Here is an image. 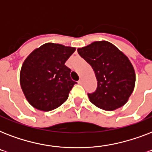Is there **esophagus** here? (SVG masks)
Masks as SVG:
<instances>
[{
	"label": "esophagus",
	"instance_id": "1",
	"mask_svg": "<svg viewBox=\"0 0 152 152\" xmlns=\"http://www.w3.org/2000/svg\"><path fill=\"white\" fill-rule=\"evenodd\" d=\"M78 83L79 84H82V83H83V80H80L78 81Z\"/></svg>",
	"mask_w": 152,
	"mask_h": 152
}]
</instances>
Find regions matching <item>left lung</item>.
<instances>
[{
	"mask_svg": "<svg viewBox=\"0 0 152 152\" xmlns=\"http://www.w3.org/2000/svg\"><path fill=\"white\" fill-rule=\"evenodd\" d=\"M77 51L91 66L97 79L96 91L88 94L91 102L109 111L124 106L136 82L134 69L129 58L106 41L94 42Z\"/></svg>",
	"mask_w": 152,
	"mask_h": 152,
	"instance_id": "obj_1",
	"label": "left lung"
}]
</instances>
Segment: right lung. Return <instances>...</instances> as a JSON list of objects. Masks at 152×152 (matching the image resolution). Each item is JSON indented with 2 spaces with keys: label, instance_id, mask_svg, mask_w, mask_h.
Listing matches in <instances>:
<instances>
[{
  "label": "right lung",
  "instance_id": "right-lung-1",
  "mask_svg": "<svg viewBox=\"0 0 152 152\" xmlns=\"http://www.w3.org/2000/svg\"><path fill=\"white\" fill-rule=\"evenodd\" d=\"M76 48L46 43L23 62L20 75L23 92L31 105L42 111L57 108L68 99L74 84L71 69L64 64Z\"/></svg>",
  "mask_w": 152,
  "mask_h": 152
}]
</instances>
